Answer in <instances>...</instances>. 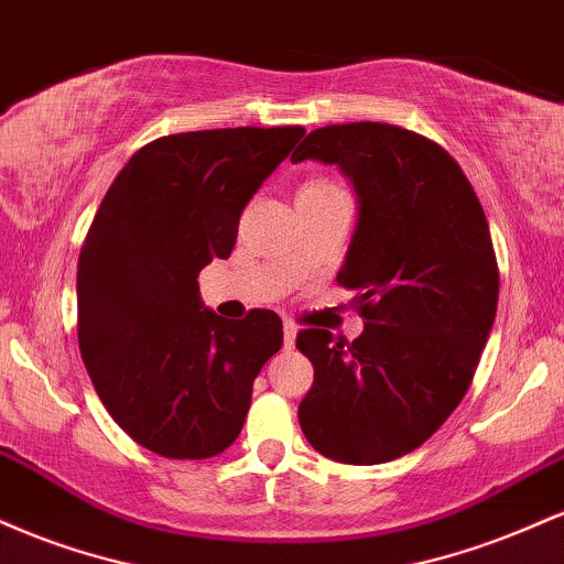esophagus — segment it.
<instances>
[{
    "label": "esophagus",
    "instance_id": "esophagus-1",
    "mask_svg": "<svg viewBox=\"0 0 564 564\" xmlns=\"http://www.w3.org/2000/svg\"><path fill=\"white\" fill-rule=\"evenodd\" d=\"M294 339H296V328L291 326V323H283V347L286 349L294 347Z\"/></svg>",
    "mask_w": 564,
    "mask_h": 564
}]
</instances>
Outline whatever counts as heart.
Instances as JSON below:
<instances>
[{"label": "heart", "mask_w": 564, "mask_h": 564, "mask_svg": "<svg viewBox=\"0 0 564 564\" xmlns=\"http://www.w3.org/2000/svg\"><path fill=\"white\" fill-rule=\"evenodd\" d=\"M332 191H339V187H336L332 180L313 177V180H307V183L302 185L300 196H318V193H332Z\"/></svg>", "instance_id": "obj_1"}]
</instances>
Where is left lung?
I'll return each mask as SVG.
<instances>
[{
    "label": "left lung",
    "instance_id": "8db88e82",
    "mask_svg": "<svg viewBox=\"0 0 564 564\" xmlns=\"http://www.w3.org/2000/svg\"><path fill=\"white\" fill-rule=\"evenodd\" d=\"M339 166L358 223L336 281L355 289L364 334L304 328L315 368L300 426L341 464H384L430 440L467 394L498 304L488 219L437 142L379 121L310 132L291 161Z\"/></svg>",
    "mask_w": 564,
    "mask_h": 564
}]
</instances>
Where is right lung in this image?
<instances>
[{
  "instance_id": "right-lung-1",
  "label": "right lung",
  "mask_w": 564,
  "mask_h": 564,
  "mask_svg": "<svg viewBox=\"0 0 564 564\" xmlns=\"http://www.w3.org/2000/svg\"><path fill=\"white\" fill-rule=\"evenodd\" d=\"M302 134H170L140 148L108 187L79 254V349L97 398L142 448L209 458L241 435L283 323L273 310L219 318L196 278L228 260L243 206Z\"/></svg>"
}]
</instances>
